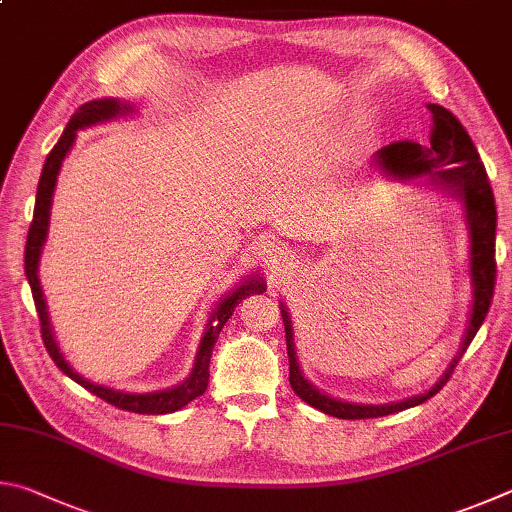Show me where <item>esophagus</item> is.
<instances>
[{"instance_id": "obj_1", "label": "esophagus", "mask_w": 512, "mask_h": 512, "mask_svg": "<svg viewBox=\"0 0 512 512\" xmlns=\"http://www.w3.org/2000/svg\"><path fill=\"white\" fill-rule=\"evenodd\" d=\"M267 267H270L272 272H283L285 267H288V251L270 249V254H267Z\"/></svg>"}]
</instances>
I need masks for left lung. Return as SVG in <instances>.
Returning <instances> with one entry per match:
<instances>
[{
  "label": "left lung",
  "mask_w": 512,
  "mask_h": 512,
  "mask_svg": "<svg viewBox=\"0 0 512 512\" xmlns=\"http://www.w3.org/2000/svg\"><path fill=\"white\" fill-rule=\"evenodd\" d=\"M432 112V134H429L427 146H420L416 141H396L391 146H384L378 152V164L391 173L393 177L411 179V177H429L432 184L443 188L454 197H459L465 209L470 227V276H472V312L468 333L463 337L459 353L447 366L443 378L438 380L427 393L420 396L391 402V405H355V402L335 400L321 393L319 389L303 378L299 369L297 353H294V337H292V321L281 303V315L285 324V342H288L290 357V384L297 396L308 402L310 407L324 411L328 416L344 418V420H360V418H380L396 414V411L423 405L425 400L436 396L447 380L452 378L456 364L468 351L474 335L486 319L490 310L492 294H495L497 279V263H495V231H497V209L495 195L488 182V173L479 152L474 148L470 134L465 132L461 121L445 110L441 105H427Z\"/></svg>",
  "instance_id": "obj_1"
}]
</instances>
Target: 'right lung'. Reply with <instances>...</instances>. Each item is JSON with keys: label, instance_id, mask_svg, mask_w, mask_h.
<instances>
[{"label": "right lung", "instance_id": "obj_1", "mask_svg": "<svg viewBox=\"0 0 512 512\" xmlns=\"http://www.w3.org/2000/svg\"><path fill=\"white\" fill-rule=\"evenodd\" d=\"M132 105L130 103H121L116 98H101V101H89L85 105H80L76 114L71 116L65 132L58 139L56 146L47 155V161H44L40 182H38V195H35V209H33V222L29 227V236H26V249H24V272L26 279H29L31 292H33V301H35V310H38V319H40V333H42V342L47 353L51 355V360L56 362L58 369L69 375L71 380L78 382L80 387H85L87 391H92L94 396H98L110 405L132 411V414H173V411L186 407L188 402L195 400L197 396H202L209 387V362H211V353L213 346L218 342V335L222 326L227 324L229 317L233 315L238 303L251 297V294H263L265 292V283L254 276L240 285V288L233 290L227 299L220 301V306L211 312L209 324H206V330L202 335L200 348H197V357H195V366L188 378L177 384L173 389L166 391H155V393H123V391H114L101 387V384H94L85 380L83 375H78L71 366L65 362V357L58 351L56 339H53L51 326H49V315H47V303H44V294L40 288V279H38V263H40V254L44 247V240H47V229H49V211H51V197H53V188H56L58 182V173L62 166V159L67 157V152L71 150L76 141V132L89 128V125L103 123L116 119V116L130 114Z\"/></svg>", "mask_w": 512, "mask_h": 512}]
</instances>
